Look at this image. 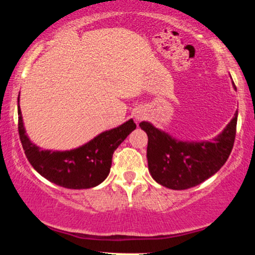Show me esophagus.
Wrapping results in <instances>:
<instances>
[{
    "mask_svg": "<svg viewBox=\"0 0 255 255\" xmlns=\"http://www.w3.org/2000/svg\"><path fill=\"white\" fill-rule=\"evenodd\" d=\"M135 118H136L137 121H140V120H142V118H143V115H142V114H136V115H135Z\"/></svg>",
    "mask_w": 255,
    "mask_h": 255,
    "instance_id": "1",
    "label": "esophagus"
}]
</instances>
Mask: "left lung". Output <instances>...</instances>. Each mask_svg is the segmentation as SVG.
Listing matches in <instances>:
<instances>
[{
    "label": "left lung",
    "mask_w": 255,
    "mask_h": 255,
    "mask_svg": "<svg viewBox=\"0 0 255 255\" xmlns=\"http://www.w3.org/2000/svg\"><path fill=\"white\" fill-rule=\"evenodd\" d=\"M238 113L213 141L183 142L149 122L140 127L148 135L147 158L152 178L165 188L185 190L201 184L225 164L236 140Z\"/></svg>",
    "instance_id": "8db88e82"
}]
</instances>
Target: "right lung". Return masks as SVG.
<instances>
[{"label": "right lung", "instance_id": "add662e5", "mask_svg": "<svg viewBox=\"0 0 255 255\" xmlns=\"http://www.w3.org/2000/svg\"><path fill=\"white\" fill-rule=\"evenodd\" d=\"M135 128V122L129 120L73 150H43L26 136L18 105V134L26 158L47 181L67 189H90L104 182L110 174L114 150Z\"/></svg>", "mask_w": 255, "mask_h": 255}]
</instances>
